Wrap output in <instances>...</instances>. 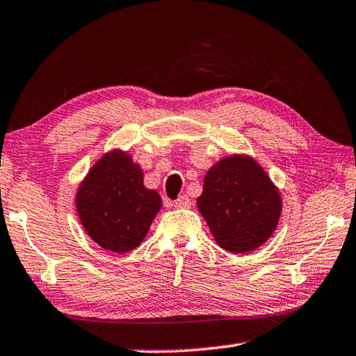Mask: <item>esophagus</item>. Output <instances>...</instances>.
Here are the masks:
<instances>
[{
	"mask_svg": "<svg viewBox=\"0 0 356 356\" xmlns=\"http://www.w3.org/2000/svg\"><path fill=\"white\" fill-rule=\"evenodd\" d=\"M174 206H176L177 209H188V207H191V201L187 195H182V196H179L176 201H174Z\"/></svg>",
	"mask_w": 356,
	"mask_h": 356,
	"instance_id": "34e87169",
	"label": "esophagus"
}]
</instances>
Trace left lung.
Wrapping results in <instances>:
<instances>
[{"instance_id":"left-lung-1","label":"left lung","mask_w":356,"mask_h":356,"mask_svg":"<svg viewBox=\"0 0 356 356\" xmlns=\"http://www.w3.org/2000/svg\"><path fill=\"white\" fill-rule=\"evenodd\" d=\"M198 211L217 244L231 253H249L277 228L282 196L263 166L250 155L223 156L209 168Z\"/></svg>"}]
</instances>
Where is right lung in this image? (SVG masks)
Segmentation results:
<instances>
[{
  "instance_id": "obj_1",
  "label": "right lung",
  "mask_w": 356,
  "mask_h": 356,
  "mask_svg": "<svg viewBox=\"0 0 356 356\" xmlns=\"http://www.w3.org/2000/svg\"><path fill=\"white\" fill-rule=\"evenodd\" d=\"M163 206L156 190L125 150L112 149L90 168L76 191V211L90 239L104 250L131 252Z\"/></svg>"
}]
</instances>
